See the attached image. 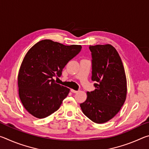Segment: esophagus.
Returning a JSON list of instances; mask_svg holds the SVG:
<instances>
[{
    "mask_svg": "<svg viewBox=\"0 0 149 149\" xmlns=\"http://www.w3.org/2000/svg\"><path fill=\"white\" fill-rule=\"evenodd\" d=\"M71 91L73 93H77L79 92V91H75V90H74V89H71Z\"/></svg>",
    "mask_w": 149,
    "mask_h": 149,
    "instance_id": "esophagus-1",
    "label": "esophagus"
}]
</instances>
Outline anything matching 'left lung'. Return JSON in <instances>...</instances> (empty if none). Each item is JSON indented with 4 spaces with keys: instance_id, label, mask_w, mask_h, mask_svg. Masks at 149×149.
<instances>
[{
    "instance_id": "8db88e82",
    "label": "left lung",
    "mask_w": 149,
    "mask_h": 149,
    "mask_svg": "<svg viewBox=\"0 0 149 149\" xmlns=\"http://www.w3.org/2000/svg\"><path fill=\"white\" fill-rule=\"evenodd\" d=\"M92 81L95 90L87 92L80 107L84 114L97 123L114 118L124 103L127 81L124 68L116 50L110 45L89 46Z\"/></svg>"
}]
</instances>
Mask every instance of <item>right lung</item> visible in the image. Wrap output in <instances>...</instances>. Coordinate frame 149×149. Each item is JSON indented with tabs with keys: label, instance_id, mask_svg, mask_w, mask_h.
<instances>
[{
	"label": "right lung",
	"instance_id": "1",
	"mask_svg": "<svg viewBox=\"0 0 149 149\" xmlns=\"http://www.w3.org/2000/svg\"><path fill=\"white\" fill-rule=\"evenodd\" d=\"M81 45L66 46L45 39L29 50L18 74L19 96L27 112L37 118L49 116L58 110L70 89L57 84L53 78L79 53Z\"/></svg>",
	"mask_w": 149,
	"mask_h": 149
}]
</instances>
